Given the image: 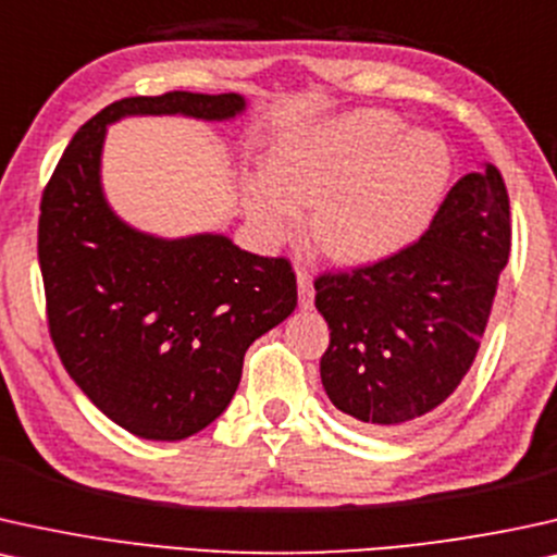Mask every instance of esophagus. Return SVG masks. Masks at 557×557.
<instances>
[{
	"mask_svg": "<svg viewBox=\"0 0 557 557\" xmlns=\"http://www.w3.org/2000/svg\"><path fill=\"white\" fill-rule=\"evenodd\" d=\"M295 277H298V302H300V308H302V311H311L313 295H315L313 277L308 274V270H302V267L295 270Z\"/></svg>",
	"mask_w": 557,
	"mask_h": 557,
	"instance_id": "obj_1",
	"label": "esophagus"
}]
</instances>
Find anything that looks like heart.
I'll return each mask as SVG.
<instances>
[{
	"label": "heart",
	"mask_w": 557,
	"mask_h": 557,
	"mask_svg": "<svg viewBox=\"0 0 557 557\" xmlns=\"http://www.w3.org/2000/svg\"><path fill=\"white\" fill-rule=\"evenodd\" d=\"M270 174L246 185V210L270 242L313 208L311 242L344 267L385 262L426 234L445 200L453 157L432 131L383 110L351 112L277 146Z\"/></svg>",
	"instance_id": "b5f03b06"
}]
</instances>
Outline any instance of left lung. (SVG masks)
<instances>
[{"label": "left lung", "mask_w": 557, "mask_h": 557, "mask_svg": "<svg viewBox=\"0 0 557 557\" xmlns=\"http://www.w3.org/2000/svg\"><path fill=\"white\" fill-rule=\"evenodd\" d=\"M502 172L483 164L449 189L417 244L385 262L315 280L331 329L321 383L357 426L398 432L453 396L473 364L509 262Z\"/></svg>", "instance_id": "obj_1"}]
</instances>
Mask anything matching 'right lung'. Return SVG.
<instances>
[{
    "instance_id": "add662e5",
    "label": "right lung",
    "mask_w": 557,
    "mask_h": 557,
    "mask_svg": "<svg viewBox=\"0 0 557 557\" xmlns=\"http://www.w3.org/2000/svg\"><path fill=\"white\" fill-rule=\"evenodd\" d=\"M242 95L125 97L84 123L40 200L48 329L84 396L140 440L177 442L226 411L251 342L298 306L287 259L223 234L161 238L128 226L102 189L108 125L131 115L234 121Z\"/></svg>"
}]
</instances>
